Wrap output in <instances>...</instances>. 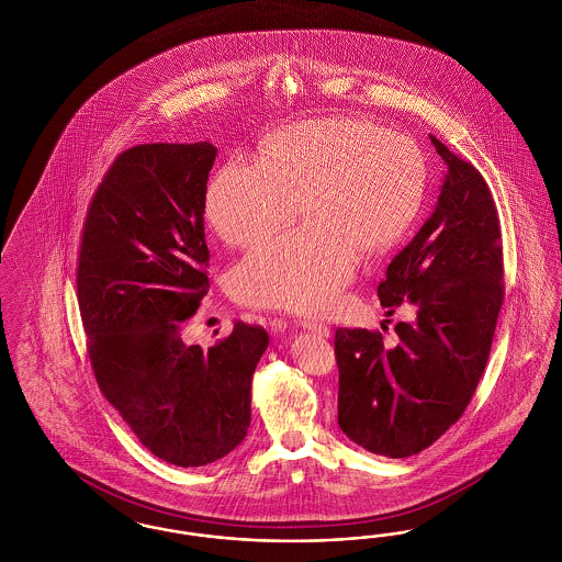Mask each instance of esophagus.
I'll use <instances>...</instances> for the list:
<instances>
[{"instance_id": "1", "label": "esophagus", "mask_w": 562, "mask_h": 562, "mask_svg": "<svg viewBox=\"0 0 562 562\" xmlns=\"http://www.w3.org/2000/svg\"><path fill=\"white\" fill-rule=\"evenodd\" d=\"M299 324L305 328V330H312V333H316V335H321V337H330V328L326 326V324H322L318 321H299Z\"/></svg>"}]
</instances>
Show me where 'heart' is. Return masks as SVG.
Returning <instances> with one entry per match:
<instances>
[{
    "mask_svg": "<svg viewBox=\"0 0 562 562\" xmlns=\"http://www.w3.org/2000/svg\"><path fill=\"white\" fill-rule=\"evenodd\" d=\"M428 183L419 145L362 117H314L271 134L257 161L223 164L206 191V218L229 246L286 225L252 246L229 273L241 303L321 312L353 278L358 252L392 248L415 223Z\"/></svg>",
    "mask_w": 562,
    "mask_h": 562,
    "instance_id": "1",
    "label": "heart"
}]
</instances>
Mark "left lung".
Returning <instances> with one entry per match:
<instances>
[{"instance_id": "1", "label": "left lung", "mask_w": 562, "mask_h": 562, "mask_svg": "<svg viewBox=\"0 0 562 562\" xmlns=\"http://www.w3.org/2000/svg\"><path fill=\"white\" fill-rule=\"evenodd\" d=\"M447 164L438 204L387 266L376 294L387 314L411 305L396 346L379 330L337 328L339 428L374 454L434 445L481 381L504 303L499 216L481 172L429 136Z\"/></svg>"}]
</instances>
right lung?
Here are the masks:
<instances>
[{"label": "right lung", "instance_id": "add662e5", "mask_svg": "<svg viewBox=\"0 0 562 562\" xmlns=\"http://www.w3.org/2000/svg\"><path fill=\"white\" fill-rule=\"evenodd\" d=\"M216 147L147 143L109 166L81 229L78 303L101 392L136 438L181 468L234 451L250 426L266 328L236 322L213 348L183 322L209 293L206 183Z\"/></svg>", "mask_w": 562, "mask_h": 562}]
</instances>
